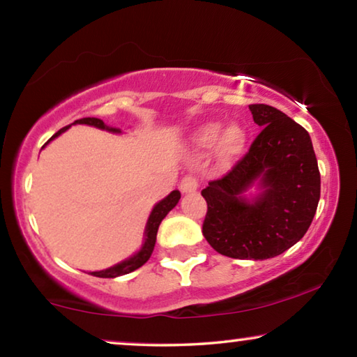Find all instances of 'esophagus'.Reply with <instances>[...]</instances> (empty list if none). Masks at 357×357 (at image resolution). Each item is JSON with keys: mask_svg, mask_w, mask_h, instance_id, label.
I'll return each mask as SVG.
<instances>
[{"mask_svg": "<svg viewBox=\"0 0 357 357\" xmlns=\"http://www.w3.org/2000/svg\"><path fill=\"white\" fill-rule=\"evenodd\" d=\"M198 189V179L193 176V174H185V176L181 179V190L184 193H192Z\"/></svg>", "mask_w": 357, "mask_h": 357, "instance_id": "esophagus-1", "label": "esophagus"}]
</instances>
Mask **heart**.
Instances as JSON below:
<instances>
[{"label": "heart", "mask_w": 357, "mask_h": 357, "mask_svg": "<svg viewBox=\"0 0 357 357\" xmlns=\"http://www.w3.org/2000/svg\"><path fill=\"white\" fill-rule=\"evenodd\" d=\"M220 123H208L197 132V143L202 146H213L217 142V151L222 159H231L243 151L247 138V132L241 124H229L222 132Z\"/></svg>", "instance_id": "b5f03b06"}]
</instances>
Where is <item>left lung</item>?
I'll return each mask as SVG.
<instances>
[{
  "label": "left lung",
  "mask_w": 357,
  "mask_h": 357,
  "mask_svg": "<svg viewBox=\"0 0 357 357\" xmlns=\"http://www.w3.org/2000/svg\"><path fill=\"white\" fill-rule=\"evenodd\" d=\"M263 128L249 153L202 190L208 203L203 236L222 255L268 259L304 236L317 213L321 179L309 132L277 108L249 105ZM257 180L262 192L242 193Z\"/></svg>",
  "instance_id": "obj_1"
}]
</instances>
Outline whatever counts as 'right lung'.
Segmentation results:
<instances>
[{"mask_svg":"<svg viewBox=\"0 0 357 357\" xmlns=\"http://www.w3.org/2000/svg\"><path fill=\"white\" fill-rule=\"evenodd\" d=\"M74 124L94 126V128H99V129H104V130H108V132H113V134H119V132H121V129L110 128V126H107L104 121L98 119V118H82V119H77ZM69 128H70V126H66V128L59 129L56 134L53 135L48 142H52L53 138H56L58 135H61L63 132H66ZM45 144H44V146H45ZM44 146H42V148H44ZM179 198H181L179 190H173L170 195L165 197L164 200L157 203L155 206L153 208V211H151V214H149L146 228H144V243L142 245V249L138 250L135 255H132L130 258L124 259V261H121L118 264L112 266V268L104 269V271H94V273H89V274L94 275V277H102V279H114V277L129 274V273H132V271L138 269V268H140V266H143L144 263H146L148 259H149V257H151V253H153V250H154L157 229H159L160 222L165 219V215L170 213V211L174 206H176L178 202H179Z\"/></svg>","mask_w":357,"mask_h":357,"instance_id":"obj_1","label":"right lung"}]
</instances>
